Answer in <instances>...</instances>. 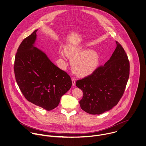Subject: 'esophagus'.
Listing matches in <instances>:
<instances>
[{
  "label": "esophagus",
  "instance_id": "esophagus-1",
  "mask_svg": "<svg viewBox=\"0 0 146 146\" xmlns=\"http://www.w3.org/2000/svg\"><path fill=\"white\" fill-rule=\"evenodd\" d=\"M72 81L73 86H75V85H76V79L74 77L72 78Z\"/></svg>",
  "mask_w": 146,
  "mask_h": 146
}]
</instances>
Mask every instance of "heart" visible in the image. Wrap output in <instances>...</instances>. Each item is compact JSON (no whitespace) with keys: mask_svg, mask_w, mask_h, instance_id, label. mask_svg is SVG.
<instances>
[{"mask_svg":"<svg viewBox=\"0 0 146 146\" xmlns=\"http://www.w3.org/2000/svg\"><path fill=\"white\" fill-rule=\"evenodd\" d=\"M65 52L72 60V65L74 72L80 77H85L92 74L99 63L98 54L82 46L66 48ZM61 55L63 58L65 56L63 52Z\"/></svg>","mask_w":146,"mask_h":146,"instance_id":"1","label":"heart"}]
</instances>
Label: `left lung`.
<instances>
[{
	"label": "left lung",
	"mask_w": 146,
	"mask_h": 146,
	"mask_svg": "<svg viewBox=\"0 0 146 146\" xmlns=\"http://www.w3.org/2000/svg\"><path fill=\"white\" fill-rule=\"evenodd\" d=\"M116 48L104 65L76 82L83 91L80 104L89 114L100 115L116 106L122 98L129 77L130 63L122 46Z\"/></svg>",
	"instance_id": "left-lung-1"
}]
</instances>
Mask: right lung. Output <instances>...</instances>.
<instances>
[{"label":"right lung","mask_w":146,"mask_h":146,"mask_svg":"<svg viewBox=\"0 0 146 146\" xmlns=\"http://www.w3.org/2000/svg\"><path fill=\"white\" fill-rule=\"evenodd\" d=\"M33 31L19 46L15 56L14 72L17 84L30 102L47 111L58 106L61 97L72 86L70 77L34 46Z\"/></svg>","instance_id":"1"}]
</instances>
